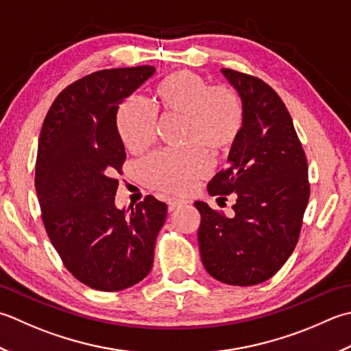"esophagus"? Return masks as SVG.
Returning <instances> with one entry per match:
<instances>
[{
    "instance_id": "1",
    "label": "esophagus",
    "mask_w": 351,
    "mask_h": 351,
    "mask_svg": "<svg viewBox=\"0 0 351 351\" xmlns=\"http://www.w3.org/2000/svg\"><path fill=\"white\" fill-rule=\"evenodd\" d=\"M185 201L184 199H180V197H169L167 199V207H169V211H173L176 208H180L181 205H184Z\"/></svg>"
}]
</instances>
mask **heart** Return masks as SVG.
<instances>
[{"label": "heart", "mask_w": 351, "mask_h": 351, "mask_svg": "<svg viewBox=\"0 0 351 351\" xmlns=\"http://www.w3.org/2000/svg\"><path fill=\"white\" fill-rule=\"evenodd\" d=\"M158 109L184 119V150L156 152L140 164V176L147 187L166 193H184L208 175V154L228 152L239 140L245 123L243 101L230 85H211L190 70L166 75L154 89ZM117 130L132 154L147 150L156 138V112L146 100L130 97L117 114Z\"/></svg>", "instance_id": "1"}]
</instances>
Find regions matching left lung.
Instances as JSON below:
<instances>
[{
    "mask_svg": "<svg viewBox=\"0 0 351 351\" xmlns=\"http://www.w3.org/2000/svg\"><path fill=\"white\" fill-rule=\"evenodd\" d=\"M222 73L242 97L245 123L230 150V167L208 182V193H232L234 216L196 201L199 250L213 278L254 286L276 276L297 246L311 196L307 160L280 95L254 75Z\"/></svg>",
    "mask_w": 351,
    "mask_h": 351,
    "instance_id": "1",
    "label": "left lung"
}]
</instances>
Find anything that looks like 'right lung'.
Returning a JSON list of instances; mask_svg holds the SVG:
<instances>
[{"label": "right lung", "mask_w": 351, "mask_h": 351, "mask_svg": "<svg viewBox=\"0 0 351 351\" xmlns=\"http://www.w3.org/2000/svg\"><path fill=\"white\" fill-rule=\"evenodd\" d=\"M155 68L101 70L66 86L40 129L34 185L43 222L65 267L95 291L134 286L152 269L167 205L152 195L119 210L126 152L117 111Z\"/></svg>", "instance_id": "right-lung-1"}]
</instances>
